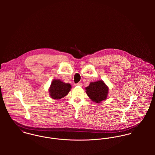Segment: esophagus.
<instances>
[{
    "instance_id": "esophagus-1",
    "label": "esophagus",
    "mask_w": 155,
    "mask_h": 155,
    "mask_svg": "<svg viewBox=\"0 0 155 155\" xmlns=\"http://www.w3.org/2000/svg\"><path fill=\"white\" fill-rule=\"evenodd\" d=\"M74 85H75V86H79V87H82V84L81 82H79V83H78V84H76Z\"/></svg>"
}]
</instances>
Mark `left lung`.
I'll return each mask as SVG.
<instances>
[{"instance_id": "8db88e82", "label": "left lung", "mask_w": 155, "mask_h": 155, "mask_svg": "<svg viewBox=\"0 0 155 155\" xmlns=\"http://www.w3.org/2000/svg\"><path fill=\"white\" fill-rule=\"evenodd\" d=\"M85 89L90 99L96 103L106 100L108 95L109 88L103 81L91 82Z\"/></svg>"}]
</instances>
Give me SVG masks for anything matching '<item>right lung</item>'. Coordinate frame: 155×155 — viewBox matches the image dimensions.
<instances>
[{"instance_id":"add662e5","label":"right lung","mask_w":155,"mask_h":155,"mask_svg":"<svg viewBox=\"0 0 155 155\" xmlns=\"http://www.w3.org/2000/svg\"><path fill=\"white\" fill-rule=\"evenodd\" d=\"M71 88L69 84H66L60 79H54L49 89V95L54 100H60L68 94Z\"/></svg>"}]
</instances>
